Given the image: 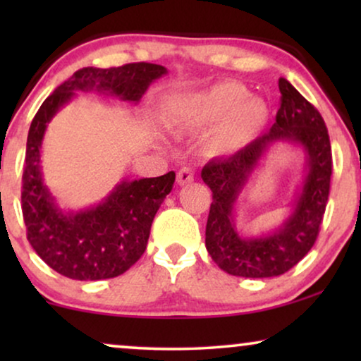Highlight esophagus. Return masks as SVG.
<instances>
[{
    "label": "esophagus",
    "mask_w": 361,
    "mask_h": 361,
    "mask_svg": "<svg viewBox=\"0 0 361 361\" xmlns=\"http://www.w3.org/2000/svg\"><path fill=\"white\" fill-rule=\"evenodd\" d=\"M194 180V172H192L189 167H182V169L177 172V184L179 185H187Z\"/></svg>",
    "instance_id": "34e87169"
}]
</instances>
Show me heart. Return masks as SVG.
<instances>
[{
  "mask_svg": "<svg viewBox=\"0 0 361 361\" xmlns=\"http://www.w3.org/2000/svg\"><path fill=\"white\" fill-rule=\"evenodd\" d=\"M269 118V108L238 82H220L184 98L177 106V121L185 128L224 125L214 137L215 151L228 152L245 146Z\"/></svg>",
  "mask_w": 361,
  "mask_h": 361,
  "instance_id": "obj_1",
  "label": "heart"
}]
</instances>
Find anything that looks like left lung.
<instances>
[{"label":"left lung","instance_id":"obj_1","mask_svg":"<svg viewBox=\"0 0 361 361\" xmlns=\"http://www.w3.org/2000/svg\"><path fill=\"white\" fill-rule=\"evenodd\" d=\"M281 106L268 133L225 159L202 169L210 187L205 246L220 269L241 278H274L294 268L317 240L330 192L332 149L320 113L286 80L279 78ZM299 144L306 152V177L293 210L278 229L259 237H241L234 226V205L269 147L276 142Z\"/></svg>","mask_w":361,"mask_h":361}]
</instances>
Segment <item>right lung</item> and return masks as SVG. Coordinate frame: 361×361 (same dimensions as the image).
I'll list each match as a JSON object with an SVG mask.
<instances>
[{"label": "right lung", "mask_w": 361, "mask_h": 361, "mask_svg": "<svg viewBox=\"0 0 361 361\" xmlns=\"http://www.w3.org/2000/svg\"><path fill=\"white\" fill-rule=\"evenodd\" d=\"M166 73V67L147 62L80 68L44 100L34 116L23 172V216L29 243L59 274L77 281H100L130 269L145 253L152 220L172 190L176 172L123 179L98 205L62 210L42 177L41 147L47 125L75 92H95L136 105L147 87Z\"/></svg>", "instance_id": "1"}]
</instances>
